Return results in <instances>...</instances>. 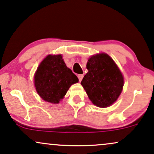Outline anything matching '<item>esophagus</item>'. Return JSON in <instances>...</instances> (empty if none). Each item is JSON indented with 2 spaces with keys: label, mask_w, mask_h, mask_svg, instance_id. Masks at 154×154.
Instances as JSON below:
<instances>
[{
  "label": "esophagus",
  "mask_w": 154,
  "mask_h": 154,
  "mask_svg": "<svg viewBox=\"0 0 154 154\" xmlns=\"http://www.w3.org/2000/svg\"><path fill=\"white\" fill-rule=\"evenodd\" d=\"M83 77H84V75H83V74H79V75H78V78H79V81H81V80L83 79Z\"/></svg>",
  "instance_id": "1"
}]
</instances>
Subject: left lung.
<instances>
[{
	"label": "left lung",
	"mask_w": 154,
	"mask_h": 154,
	"mask_svg": "<svg viewBox=\"0 0 154 154\" xmlns=\"http://www.w3.org/2000/svg\"><path fill=\"white\" fill-rule=\"evenodd\" d=\"M88 73L81 81L88 98L99 107H107L117 100L123 87V76L113 60L105 53L88 59Z\"/></svg>",
	"instance_id": "obj_1"
}]
</instances>
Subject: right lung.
<instances>
[{
    "label": "right lung",
    "mask_w": 154,
    "mask_h": 154,
    "mask_svg": "<svg viewBox=\"0 0 154 154\" xmlns=\"http://www.w3.org/2000/svg\"><path fill=\"white\" fill-rule=\"evenodd\" d=\"M79 81L76 75L67 68L62 55H48L38 67L34 85L38 94L46 102L59 103L72 84Z\"/></svg>",
    "instance_id": "add662e5"
}]
</instances>
